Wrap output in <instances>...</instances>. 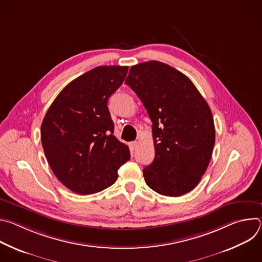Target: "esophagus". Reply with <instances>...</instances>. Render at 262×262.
Here are the masks:
<instances>
[{
  "label": "esophagus",
  "mask_w": 262,
  "mask_h": 262,
  "mask_svg": "<svg viewBox=\"0 0 262 262\" xmlns=\"http://www.w3.org/2000/svg\"><path fill=\"white\" fill-rule=\"evenodd\" d=\"M130 147H132L133 149L137 148V147H138V142H137V141H134V142H132V143H130Z\"/></svg>",
  "instance_id": "1"
}]
</instances>
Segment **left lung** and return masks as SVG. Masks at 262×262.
<instances>
[{"label":"left lung","instance_id":"obj_1","mask_svg":"<svg viewBox=\"0 0 262 262\" xmlns=\"http://www.w3.org/2000/svg\"><path fill=\"white\" fill-rule=\"evenodd\" d=\"M125 84L152 122L156 156L143 169L145 182L169 197L191 192L208 167L215 141L207 102L185 74L159 61L132 66Z\"/></svg>","mask_w":262,"mask_h":262}]
</instances>
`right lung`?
Instances as JSON below:
<instances>
[{
    "label": "right lung",
    "instance_id": "1",
    "mask_svg": "<svg viewBox=\"0 0 262 262\" xmlns=\"http://www.w3.org/2000/svg\"><path fill=\"white\" fill-rule=\"evenodd\" d=\"M127 66H98L70 82L51 104L41 124L45 155L70 191L89 195L118 178L130 159L114 134L107 100L123 83Z\"/></svg>",
    "mask_w": 262,
    "mask_h": 262
}]
</instances>
